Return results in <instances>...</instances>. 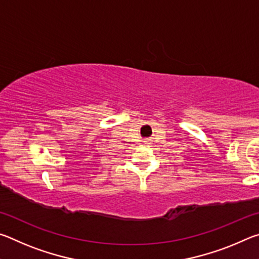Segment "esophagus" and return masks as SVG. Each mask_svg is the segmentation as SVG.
<instances>
[{
	"label": "esophagus",
	"instance_id": "obj_1",
	"mask_svg": "<svg viewBox=\"0 0 259 259\" xmlns=\"http://www.w3.org/2000/svg\"><path fill=\"white\" fill-rule=\"evenodd\" d=\"M145 144H148V142H145Z\"/></svg>",
	"mask_w": 259,
	"mask_h": 259
}]
</instances>
